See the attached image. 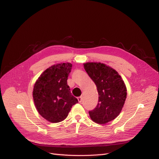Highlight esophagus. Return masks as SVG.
<instances>
[{"label": "esophagus", "instance_id": "esophagus-1", "mask_svg": "<svg viewBox=\"0 0 159 159\" xmlns=\"http://www.w3.org/2000/svg\"><path fill=\"white\" fill-rule=\"evenodd\" d=\"M78 101H79V102H82V101H83L82 97H78Z\"/></svg>", "mask_w": 159, "mask_h": 159}]
</instances>
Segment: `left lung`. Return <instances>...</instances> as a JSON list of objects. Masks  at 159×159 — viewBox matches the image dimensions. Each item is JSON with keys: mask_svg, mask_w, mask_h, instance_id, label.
Returning a JSON list of instances; mask_svg holds the SVG:
<instances>
[{"mask_svg": "<svg viewBox=\"0 0 159 159\" xmlns=\"http://www.w3.org/2000/svg\"><path fill=\"white\" fill-rule=\"evenodd\" d=\"M84 67L98 93L97 107L89 111L90 119L98 124L114 120L120 114L126 98L124 81L115 70L100 62L85 63Z\"/></svg>", "mask_w": 159, "mask_h": 159, "instance_id": "8db88e82", "label": "left lung"}]
</instances>
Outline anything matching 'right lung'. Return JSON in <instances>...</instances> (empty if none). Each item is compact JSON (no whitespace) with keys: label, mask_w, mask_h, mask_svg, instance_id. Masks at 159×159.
Returning a JSON list of instances; mask_svg holds the SVG:
<instances>
[{"label":"right lung","mask_w":159,"mask_h":159,"mask_svg":"<svg viewBox=\"0 0 159 159\" xmlns=\"http://www.w3.org/2000/svg\"><path fill=\"white\" fill-rule=\"evenodd\" d=\"M71 69L70 63L53 65L43 72L34 86L36 108L44 119L53 123L65 120L72 107L79 102L67 84Z\"/></svg>","instance_id":"right-lung-1"}]
</instances>
